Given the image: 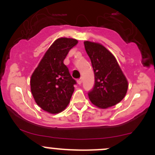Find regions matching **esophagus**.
<instances>
[{"label":"esophagus","instance_id":"obj_1","mask_svg":"<svg viewBox=\"0 0 155 155\" xmlns=\"http://www.w3.org/2000/svg\"><path fill=\"white\" fill-rule=\"evenodd\" d=\"M82 78H80V79H79L77 80V83L79 84V85H81V84H82Z\"/></svg>","mask_w":155,"mask_h":155}]
</instances>
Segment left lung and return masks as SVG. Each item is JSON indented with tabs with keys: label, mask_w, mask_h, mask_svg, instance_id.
I'll list each match as a JSON object with an SVG mask.
<instances>
[{
	"label": "left lung",
	"mask_w": 155,
	"mask_h": 155,
	"mask_svg": "<svg viewBox=\"0 0 155 155\" xmlns=\"http://www.w3.org/2000/svg\"><path fill=\"white\" fill-rule=\"evenodd\" d=\"M84 45L94 73V85L88 93L91 102L101 109L116 105L127 91L125 76L115 56L103 45L90 41Z\"/></svg>",
	"instance_id": "8db88e82"
}]
</instances>
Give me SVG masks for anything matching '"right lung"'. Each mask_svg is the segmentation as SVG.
Returning <instances> with one entry per match:
<instances>
[{"label":"right lung","instance_id":"add662e5","mask_svg":"<svg viewBox=\"0 0 155 155\" xmlns=\"http://www.w3.org/2000/svg\"><path fill=\"white\" fill-rule=\"evenodd\" d=\"M77 43L73 38L57 39L31 75L30 83L34 101L48 113H59L70 103L76 82L70 76L64 60Z\"/></svg>","mask_w":155,"mask_h":155}]
</instances>
